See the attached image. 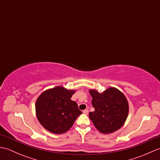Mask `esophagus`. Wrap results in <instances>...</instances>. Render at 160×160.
Instances as JSON below:
<instances>
[{"label":"esophagus","instance_id":"1","mask_svg":"<svg viewBox=\"0 0 160 160\" xmlns=\"http://www.w3.org/2000/svg\"><path fill=\"white\" fill-rule=\"evenodd\" d=\"M83 113L84 114H88V113H89V111H88V109H84L83 111Z\"/></svg>","mask_w":160,"mask_h":160}]
</instances>
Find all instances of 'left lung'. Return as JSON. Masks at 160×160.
<instances>
[{
    "label": "left lung",
    "instance_id": "1",
    "mask_svg": "<svg viewBox=\"0 0 160 160\" xmlns=\"http://www.w3.org/2000/svg\"><path fill=\"white\" fill-rule=\"evenodd\" d=\"M92 97L93 112L89 118L95 127L102 133H111L124 124L128 116V104L124 94L115 88L111 87L102 93L90 90Z\"/></svg>",
    "mask_w": 160,
    "mask_h": 160
}]
</instances>
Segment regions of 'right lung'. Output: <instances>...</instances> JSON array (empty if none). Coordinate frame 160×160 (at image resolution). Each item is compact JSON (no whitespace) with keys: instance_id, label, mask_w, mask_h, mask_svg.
I'll return each instance as SVG.
<instances>
[{"instance_id":"1","label":"right lung","mask_w":160,"mask_h":160,"mask_svg":"<svg viewBox=\"0 0 160 160\" xmlns=\"http://www.w3.org/2000/svg\"><path fill=\"white\" fill-rule=\"evenodd\" d=\"M73 93L57 87L39 96L36 103V115L47 131L56 134L65 132L82 113L76 102L71 100Z\"/></svg>"}]
</instances>
